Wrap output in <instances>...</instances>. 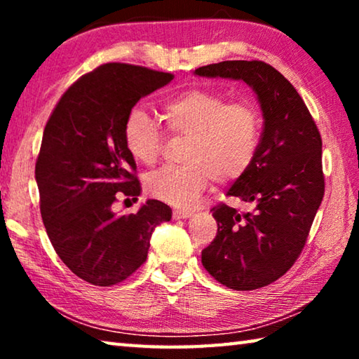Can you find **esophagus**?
<instances>
[{"instance_id":"34e87169","label":"esophagus","mask_w":359,"mask_h":359,"mask_svg":"<svg viewBox=\"0 0 359 359\" xmlns=\"http://www.w3.org/2000/svg\"><path fill=\"white\" fill-rule=\"evenodd\" d=\"M193 212L191 210H185V209H175L172 212V217L175 218V220H179V218H188L191 217Z\"/></svg>"}]
</instances>
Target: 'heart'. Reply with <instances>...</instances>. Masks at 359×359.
Masks as SVG:
<instances>
[{"label":"heart","mask_w":359,"mask_h":359,"mask_svg":"<svg viewBox=\"0 0 359 359\" xmlns=\"http://www.w3.org/2000/svg\"><path fill=\"white\" fill-rule=\"evenodd\" d=\"M166 130L187 136L184 165L165 166L145 177L147 191L171 205L190 208L210 179L226 184L244 174L257 154L261 117L247 101L229 102L214 90L191 88L161 106ZM123 141L130 155L142 165H154L161 154L165 133L142 107H133L123 123Z\"/></svg>","instance_id":"heart-1"}]
</instances>
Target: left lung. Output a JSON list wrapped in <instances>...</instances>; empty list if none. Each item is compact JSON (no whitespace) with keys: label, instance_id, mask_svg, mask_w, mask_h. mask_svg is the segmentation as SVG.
Instances as JSON below:
<instances>
[{"label":"left lung","instance_id":"8db88e82","mask_svg":"<svg viewBox=\"0 0 359 359\" xmlns=\"http://www.w3.org/2000/svg\"><path fill=\"white\" fill-rule=\"evenodd\" d=\"M194 74L244 81L258 96L264 125L257 154L226 193L245 212L223 203L212 208L218 229L201 261L224 287H266L294 264L323 199L321 136L299 93L271 65L233 60Z\"/></svg>","mask_w":359,"mask_h":359}]
</instances>
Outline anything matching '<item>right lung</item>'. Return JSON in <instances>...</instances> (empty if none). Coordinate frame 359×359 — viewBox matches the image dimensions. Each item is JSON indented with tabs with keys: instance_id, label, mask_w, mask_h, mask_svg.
Returning a JSON list of instances; mask_svg holds the SVG:
<instances>
[{
	"instance_id": "obj_1",
	"label": "right lung",
	"mask_w": 359,
	"mask_h": 359,
	"mask_svg": "<svg viewBox=\"0 0 359 359\" xmlns=\"http://www.w3.org/2000/svg\"><path fill=\"white\" fill-rule=\"evenodd\" d=\"M172 79L144 66L102 65L72 83L47 120L34 171L42 222L63 263L96 287L136 272L154 229L171 220L169 205L156 199L130 215H115L112 204L117 193L141 194L123 141L126 115Z\"/></svg>"
}]
</instances>
